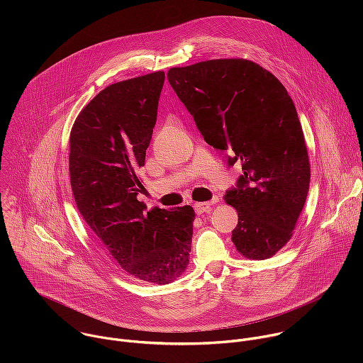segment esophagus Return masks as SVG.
<instances>
[{"label": "esophagus", "mask_w": 363, "mask_h": 363, "mask_svg": "<svg viewBox=\"0 0 363 363\" xmlns=\"http://www.w3.org/2000/svg\"><path fill=\"white\" fill-rule=\"evenodd\" d=\"M218 199L216 198L214 201H208V202H195V211H196V214L198 216H201V214H203V213H210V210H211V206H213V203H216Z\"/></svg>", "instance_id": "obj_1"}]
</instances>
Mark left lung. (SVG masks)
I'll use <instances>...</instances> for the list:
<instances>
[{
  "label": "left lung",
  "instance_id": "left-lung-1",
  "mask_svg": "<svg viewBox=\"0 0 363 363\" xmlns=\"http://www.w3.org/2000/svg\"><path fill=\"white\" fill-rule=\"evenodd\" d=\"M168 80L205 142L241 162L225 202L237 210V251L266 260L291 238L306 203L310 162L303 129L286 87L247 59L172 67Z\"/></svg>",
  "mask_w": 363,
  "mask_h": 363
}]
</instances>
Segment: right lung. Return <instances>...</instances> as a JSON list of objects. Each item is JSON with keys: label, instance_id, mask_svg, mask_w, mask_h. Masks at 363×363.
<instances>
[{"label": "right lung", "instance_id": "1", "mask_svg": "<svg viewBox=\"0 0 363 363\" xmlns=\"http://www.w3.org/2000/svg\"><path fill=\"white\" fill-rule=\"evenodd\" d=\"M164 72L113 83L82 109L70 132L69 171L77 210L113 260L135 279L168 284L188 264L195 211L153 208L136 195L138 171L157 123Z\"/></svg>", "mask_w": 363, "mask_h": 363}]
</instances>
